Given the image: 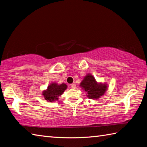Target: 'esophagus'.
<instances>
[{
  "mask_svg": "<svg viewBox=\"0 0 147 147\" xmlns=\"http://www.w3.org/2000/svg\"><path fill=\"white\" fill-rule=\"evenodd\" d=\"M71 88H73V89H75L76 88V85H75V84H74V83H73V84H71Z\"/></svg>",
  "mask_w": 147,
  "mask_h": 147,
  "instance_id": "obj_1",
  "label": "esophagus"
}]
</instances>
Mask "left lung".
<instances>
[{"instance_id": "obj_1", "label": "left lung", "mask_w": 147, "mask_h": 147, "mask_svg": "<svg viewBox=\"0 0 147 147\" xmlns=\"http://www.w3.org/2000/svg\"><path fill=\"white\" fill-rule=\"evenodd\" d=\"M80 86L86 92L88 93L87 96L90 98H98L100 96L104 94L107 90L105 84L98 83L94 77L91 74H87L80 84Z\"/></svg>"}]
</instances>
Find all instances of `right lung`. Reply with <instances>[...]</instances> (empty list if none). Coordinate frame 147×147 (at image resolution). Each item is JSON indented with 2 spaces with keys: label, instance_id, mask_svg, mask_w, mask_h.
I'll use <instances>...</instances> for the list:
<instances>
[{
  "label": "right lung",
  "instance_id": "1",
  "mask_svg": "<svg viewBox=\"0 0 147 147\" xmlns=\"http://www.w3.org/2000/svg\"><path fill=\"white\" fill-rule=\"evenodd\" d=\"M67 88V85L64 83L57 85V83H52L50 85L47 90L43 92V95L48 102H52L58 100L59 96H61L64 90Z\"/></svg>",
  "mask_w": 147,
  "mask_h": 147
}]
</instances>
